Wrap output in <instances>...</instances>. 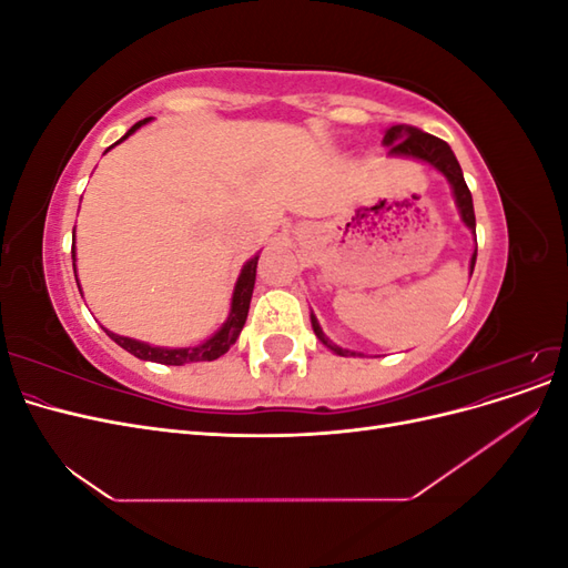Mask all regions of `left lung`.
Segmentation results:
<instances>
[{
	"instance_id": "left-lung-1",
	"label": "left lung",
	"mask_w": 568,
	"mask_h": 568,
	"mask_svg": "<svg viewBox=\"0 0 568 568\" xmlns=\"http://www.w3.org/2000/svg\"><path fill=\"white\" fill-rule=\"evenodd\" d=\"M384 144L388 146V153H393V156H412V159H419L424 163H432L434 168H438L440 173L448 178V182L453 184L455 201H457V209L462 213L464 225H467L476 234V215H474L471 192H469L467 182H464L462 168H459L455 153H453V149L448 144H445L443 140H438V136H434V134L422 132L417 128H405V125H393L390 130H386ZM474 265H476V253L471 255V272H474ZM311 320H313L315 334L320 336V341L324 343L326 348H332L338 355H355L353 351L334 346V343L322 334L315 315H311Z\"/></svg>"
}]
</instances>
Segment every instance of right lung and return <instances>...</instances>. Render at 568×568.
<instances>
[{"mask_svg": "<svg viewBox=\"0 0 568 568\" xmlns=\"http://www.w3.org/2000/svg\"><path fill=\"white\" fill-rule=\"evenodd\" d=\"M146 120L149 118L140 120V123H134L128 130V134L123 136V140H128V136L134 130H140L146 123ZM123 140H118L115 144H120ZM255 267H257V255L251 257V261L244 265L242 277H239V282L234 286L232 311H230L227 322L222 324V329L213 338L201 343V346H196V348H153V346H149V343H142V341H134V338H128V336H118V334H111V332H106V334L118 343L120 348H125L128 353H132L134 357H140V359H151V363L184 365V363H205V359H209V363H211V359H217L220 355H225L230 351L232 343L239 338V334H242V329H244L246 317H248L251 296H253V284H255Z\"/></svg>", "mask_w": 568, "mask_h": 568, "instance_id": "add662e5", "label": "right lung"}]
</instances>
